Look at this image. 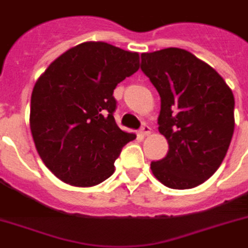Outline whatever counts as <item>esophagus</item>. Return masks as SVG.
<instances>
[{
    "label": "esophagus",
    "mask_w": 248,
    "mask_h": 248,
    "mask_svg": "<svg viewBox=\"0 0 248 248\" xmlns=\"http://www.w3.org/2000/svg\"><path fill=\"white\" fill-rule=\"evenodd\" d=\"M149 133H150V128L144 123V124H143V125H141V128H140V134L141 135H148Z\"/></svg>",
    "instance_id": "1"
}]
</instances>
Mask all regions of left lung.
I'll use <instances>...</instances> for the list:
<instances>
[{
  "label": "left lung",
  "instance_id": "left-lung-1",
  "mask_svg": "<svg viewBox=\"0 0 248 248\" xmlns=\"http://www.w3.org/2000/svg\"><path fill=\"white\" fill-rule=\"evenodd\" d=\"M141 71L160 96L159 133L168 153L150 163L173 189L202 185L225 159L234 129V98L222 76L183 48L141 54Z\"/></svg>",
  "mask_w": 248,
  "mask_h": 248
}]
</instances>
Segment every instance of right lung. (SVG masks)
<instances>
[{"label":"right lung","mask_w":248,"mask_h":248,"mask_svg":"<svg viewBox=\"0 0 248 248\" xmlns=\"http://www.w3.org/2000/svg\"><path fill=\"white\" fill-rule=\"evenodd\" d=\"M139 69L138 52L84 42L59 56L31 95L30 128L37 153L59 179L92 187L114 173L135 134L116 125L114 89Z\"/></svg>","instance_id":"1"}]
</instances>
